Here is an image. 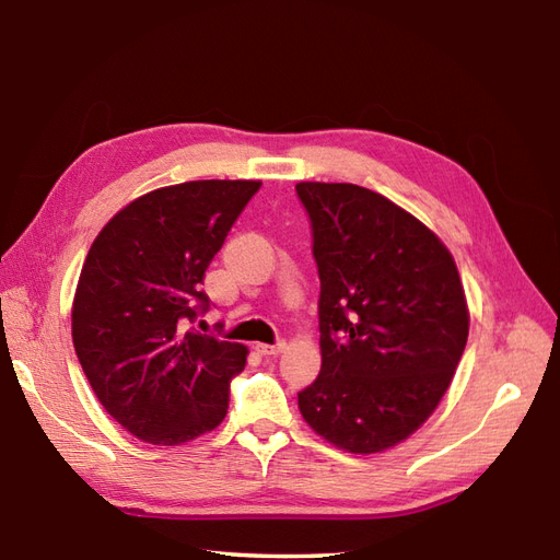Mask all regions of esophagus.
I'll return each instance as SVG.
<instances>
[{"mask_svg":"<svg viewBox=\"0 0 560 560\" xmlns=\"http://www.w3.org/2000/svg\"><path fill=\"white\" fill-rule=\"evenodd\" d=\"M288 347L284 342H276V345H256V351L261 353V357H278V353Z\"/></svg>","mask_w":560,"mask_h":560,"instance_id":"34e87169","label":"esophagus"}]
</instances>
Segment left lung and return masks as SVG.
<instances>
[{"instance_id": "8db88e82", "label": "left lung", "mask_w": 560, "mask_h": 560, "mask_svg": "<svg viewBox=\"0 0 560 560\" xmlns=\"http://www.w3.org/2000/svg\"><path fill=\"white\" fill-rule=\"evenodd\" d=\"M318 264L320 357L299 411L323 440L377 454L425 422L452 385L470 313L444 242L387 197L299 183Z\"/></svg>"}]
</instances>
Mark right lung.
<instances>
[{"instance_id": "add662e5", "label": "right lung", "mask_w": 560, "mask_h": 560, "mask_svg": "<svg viewBox=\"0 0 560 560\" xmlns=\"http://www.w3.org/2000/svg\"><path fill=\"white\" fill-rule=\"evenodd\" d=\"M258 180H192L130 201L92 242L73 347L97 399L135 438L175 446L223 422L247 347L187 330L209 308L203 272Z\"/></svg>"}]
</instances>
